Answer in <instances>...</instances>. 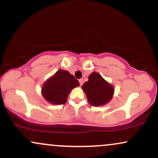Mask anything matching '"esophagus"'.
Masks as SVG:
<instances>
[{
  "label": "esophagus",
  "mask_w": 158,
  "mask_h": 158,
  "mask_svg": "<svg viewBox=\"0 0 158 158\" xmlns=\"http://www.w3.org/2000/svg\"><path fill=\"white\" fill-rule=\"evenodd\" d=\"M79 84H80V85L81 86V85H82V84H83V80H82V79H79Z\"/></svg>",
  "instance_id": "esophagus-1"
}]
</instances>
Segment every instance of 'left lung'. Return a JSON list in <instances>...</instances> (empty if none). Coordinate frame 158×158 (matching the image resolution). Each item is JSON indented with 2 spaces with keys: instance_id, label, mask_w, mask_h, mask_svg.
Segmentation results:
<instances>
[{
  "instance_id": "1",
  "label": "left lung",
  "mask_w": 158,
  "mask_h": 158,
  "mask_svg": "<svg viewBox=\"0 0 158 158\" xmlns=\"http://www.w3.org/2000/svg\"><path fill=\"white\" fill-rule=\"evenodd\" d=\"M82 89L86 94L88 102L94 106L106 104L114 94L113 87L96 72L89 76L88 81L83 84Z\"/></svg>"
}]
</instances>
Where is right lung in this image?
Here are the masks:
<instances>
[{
  "instance_id": "1",
  "label": "right lung",
  "mask_w": 158,
  "mask_h": 158,
  "mask_svg": "<svg viewBox=\"0 0 158 158\" xmlns=\"http://www.w3.org/2000/svg\"><path fill=\"white\" fill-rule=\"evenodd\" d=\"M79 85V81L68 71L59 70L43 85L42 95L52 104L62 105L66 103L67 98L72 88Z\"/></svg>"
}]
</instances>
